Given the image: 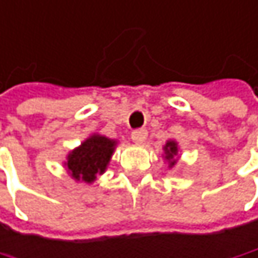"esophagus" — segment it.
Segmentation results:
<instances>
[{
	"mask_svg": "<svg viewBox=\"0 0 258 258\" xmlns=\"http://www.w3.org/2000/svg\"><path fill=\"white\" fill-rule=\"evenodd\" d=\"M146 137H148V131H146L145 128L134 130V131L131 133V139H133V142H134L136 145H139V146L145 143Z\"/></svg>",
	"mask_w": 258,
	"mask_h": 258,
	"instance_id": "1",
	"label": "esophagus"
}]
</instances>
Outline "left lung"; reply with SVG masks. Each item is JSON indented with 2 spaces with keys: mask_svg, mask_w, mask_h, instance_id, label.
I'll return each mask as SVG.
<instances>
[{
  "mask_svg": "<svg viewBox=\"0 0 258 258\" xmlns=\"http://www.w3.org/2000/svg\"><path fill=\"white\" fill-rule=\"evenodd\" d=\"M162 158L168 164V168H173L178 161V143L176 140H167L162 148Z\"/></svg>",
  "mask_w": 258,
  "mask_h": 258,
  "instance_id": "1",
  "label": "left lung"
}]
</instances>
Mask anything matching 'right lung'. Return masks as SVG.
Segmentation results:
<instances>
[{
  "mask_svg": "<svg viewBox=\"0 0 258 258\" xmlns=\"http://www.w3.org/2000/svg\"><path fill=\"white\" fill-rule=\"evenodd\" d=\"M116 145L118 140L94 133L78 148L68 153L63 165L75 181L91 184L97 176H102L106 171Z\"/></svg>",
  "mask_w": 258,
  "mask_h": 258,
  "instance_id": "1",
  "label": "right lung"
}]
</instances>
